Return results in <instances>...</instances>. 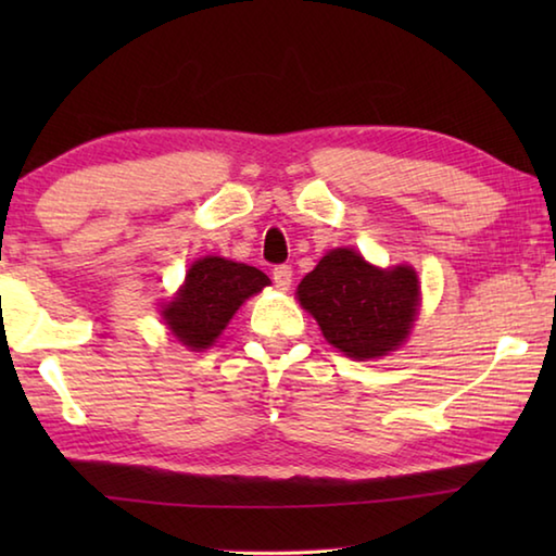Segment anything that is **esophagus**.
<instances>
[{
    "instance_id": "1",
    "label": "esophagus",
    "mask_w": 556,
    "mask_h": 556,
    "mask_svg": "<svg viewBox=\"0 0 556 556\" xmlns=\"http://www.w3.org/2000/svg\"><path fill=\"white\" fill-rule=\"evenodd\" d=\"M291 277H294V271H291L289 265H279V267H275V271H271V279H275V287L281 289V291L289 289Z\"/></svg>"
}]
</instances>
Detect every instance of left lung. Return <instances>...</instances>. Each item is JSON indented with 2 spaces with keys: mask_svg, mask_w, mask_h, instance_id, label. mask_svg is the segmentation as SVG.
<instances>
[{
  "mask_svg": "<svg viewBox=\"0 0 556 556\" xmlns=\"http://www.w3.org/2000/svg\"><path fill=\"white\" fill-rule=\"evenodd\" d=\"M296 294L328 343L365 361L407 338L417 316L419 281L412 267L378 269L353 250H333L301 279Z\"/></svg>",
  "mask_w": 556,
  "mask_h": 556,
  "instance_id": "8db88e82",
  "label": "left lung"
}]
</instances>
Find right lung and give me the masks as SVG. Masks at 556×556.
<instances>
[{
  "label": "right lung",
  "instance_id": "obj_1",
  "mask_svg": "<svg viewBox=\"0 0 556 556\" xmlns=\"http://www.w3.org/2000/svg\"><path fill=\"white\" fill-rule=\"evenodd\" d=\"M269 285L257 267L223 257H203L188 269L186 285L162 312L172 333L191 351L213 345L244 299Z\"/></svg>",
  "mask_w": 556,
  "mask_h": 556
}]
</instances>
